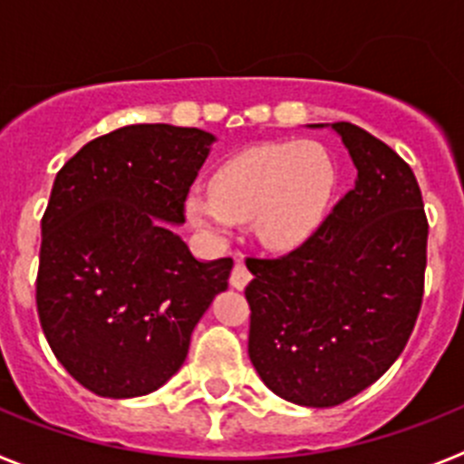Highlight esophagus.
Returning a JSON list of instances; mask_svg holds the SVG:
<instances>
[{"label": "esophagus", "instance_id": "34e87169", "mask_svg": "<svg viewBox=\"0 0 464 464\" xmlns=\"http://www.w3.org/2000/svg\"><path fill=\"white\" fill-rule=\"evenodd\" d=\"M248 281H251V272L246 269L244 262H237L235 269H232V274H229V285L237 290H244L246 285H248Z\"/></svg>", "mask_w": 464, "mask_h": 464}]
</instances>
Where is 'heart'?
<instances>
[{"instance_id":"heart-1","label":"heart","mask_w":464,"mask_h":464,"mask_svg":"<svg viewBox=\"0 0 464 464\" xmlns=\"http://www.w3.org/2000/svg\"><path fill=\"white\" fill-rule=\"evenodd\" d=\"M337 183V169L314 141L265 143L232 155L216 169L211 190H190L188 223L211 241H223L244 220L274 251L304 244L321 225Z\"/></svg>"}]
</instances>
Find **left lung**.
Segmentation results:
<instances>
[{
  "mask_svg": "<svg viewBox=\"0 0 464 464\" xmlns=\"http://www.w3.org/2000/svg\"><path fill=\"white\" fill-rule=\"evenodd\" d=\"M355 188L304 244L248 257V355L269 391L299 407H337L388 372L423 302L428 218L411 167L351 122H332Z\"/></svg>",
  "mask_w": 464,
  "mask_h": 464,
  "instance_id": "left-lung-1",
  "label": "left lung"
}]
</instances>
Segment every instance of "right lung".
<instances>
[{"label":"right lung","mask_w":464,"mask_h":464,"mask_svg":"<svg viewBox=\"0 0 464 464\" xmlns=\"http://www.w3.org/2000/svg\"><path fill=\"white\" fill-rule=\"evenodd\" d=\"M213 141L197 127L127 125L57 171L41 218L36 311L55 358L94 395L165 385L227 290L232 260H197L171 227L186 223L183 202Z\"/></svg>","instance_id":"add662e5"}]
</instances>
